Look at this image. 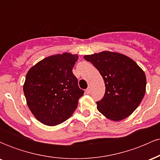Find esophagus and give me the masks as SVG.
<instances>
[{"mask_svg":"<svg viewBox=\"0 0 160 160\" xmlns=\"http://www.w3.org/2000/svg\"><path fill=\"white\" fill-rule=\"evenodd\" d=\"M86 92L87 93H90L91 92V86H88V88L86 89Z\"/></svg>","mask_w":160,"mask_h":160,"instance_id":"1","label":"esophagus"}]
</instances>
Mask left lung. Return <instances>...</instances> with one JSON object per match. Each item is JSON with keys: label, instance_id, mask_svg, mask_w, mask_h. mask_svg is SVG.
I'll return each instance as SVG.
<instances>
[{"label": "left lung", "instance_id": "left-lung-1", "mask_svg": "<svg viewBox=\"0 0 160 160\" xmlns=\"http://www.w3.org/2000/svg\"><path fill=\"white\" fill-rule=\"evenodd\" d=\"M84 58L96 68L105 84L104 97L96 102L98 111L114 121L131 115L144 96V71L132 58L120 53L104 51Z\"/></svg>", "mask_w": 160, "mask_h": 160}]
</instances>
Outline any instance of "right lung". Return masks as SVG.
<instances>
[{
	"label": "right lung",
	"mask_w": 160,
	"mask_h": 160,
	"mask_svg": "<svg viewBox=\"0 0 160 160\" xmlns=\"http://www.w3.org/2000/svg\"><path fill=\"white\" fill-rule=\"evenodd\" d=\"M78 55L65 52L47 57L28 71L23 86L28 106L42 123L65 122L78 108L84 91L72 69Z\"/></svg>",
	"instance_id": "add662e5"
}]
</instances>
